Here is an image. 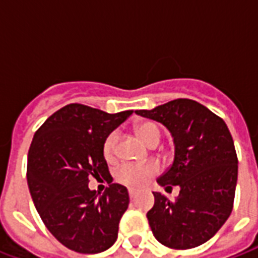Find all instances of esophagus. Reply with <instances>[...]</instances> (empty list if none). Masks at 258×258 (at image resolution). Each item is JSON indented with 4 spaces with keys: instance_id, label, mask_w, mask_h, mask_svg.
Listing matches in <instances>:
<instances>
[{
    "instance_id": "34e87169",
    "label": "esophagus",
    "mask_w": 258,
    "mask_h": 258,
    "mask_svg": "<svg viewBox=\"0 0 258 258\" xmlns=\"http://www.w3.org/2000/svg\"><path fill=\"white\" fill-rule=\"evenodd\" d=\"M128 195H130V198H131V199H134L135 195H137V189H134V188H130Z\"/></svg>"
}]
</instances>
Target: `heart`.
<instances>
[{
    "label": "heart",
    "instance_id": "b5f03b06",
    "mask_svg": "<svg viewBox=\"0 0 258 258\" xmlns=\"http://www.w3.org/2000/svg\"><path fill=\"white\" fill-rule=\"evenodd\" d=\"M135 133L146 145L152 144L153 141L160 140V128L157 124L152 123V121L138 124L135 127ZM116 141H117V137L114 133L107 135L103 141L102 155L107 163H112L116 160ZM156 173L157 167L151 163H146V164H123L121 167L117 168L114 177H116V181L120 184L127 185L131 188H141Z\"/></svg>",
    "mask_w": 258,
    "mask_h": 258
}]
</instances>
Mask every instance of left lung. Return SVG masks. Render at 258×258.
<instances>
[{
  "instance_id": "1",
  "label": "left lung",
  "mask_w": 258,
  "mask_h": 258,
  "mask_svg": "<svg viewBox=\"0 0 258 258\" xmlns=\"http://www.w3.org/2000/svg\"><path fill=\"white\" fill-rule=\"evenodd\" d=\"M137 114L156 120L171 133L173 166L157 182L166 190L179 186L175 200L153 192L148 221L155 238L185 250L211 239L231 216L238 181L232 135L221 117L192 99H174Z\"/></svg>"
}]
</instances>
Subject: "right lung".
I'll return each instance as SVG.
<instances>
[{"label": "right lung", "mask_w": 258, "mask_h": 258, "mask_svg": "<svg viewBox=\"0 0 258 258\" xmlns=\"http://www.w3.org/2000/svg\"><path fill=\"white\" fill-rule=\"evenodd\" d=\"M131 114L133 110L110 114L70 103L49 116L34 134L27 157L31 199L48 231L68 249L95 254L117 239L128 190L111 184L99 197L88 182L91 176L112 182L102 145Z\"/></svg>", "instance_id": "add662e5"}]
</instances>
